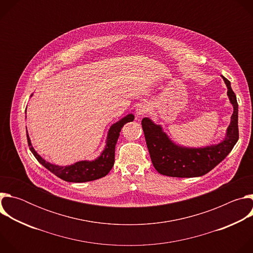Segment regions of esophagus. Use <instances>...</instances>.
I'll return each mask as SVG.
<instances>
[{"instance_id":"1","label":"esophagus","mask_w":253,"mask_h":253,"mask_svg":"<svg viewBox=\"0 0 253 253\" xmlns=\"http://www.w3.org/2000/svg\"><path fill=\"white\" fill-rule=\"evenodd\" d=\"M149 110V105L146 102H143L138 104L137 108H136V115L137 116H143L145 115Z\"/></svg>"}]
</instances>
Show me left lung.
Listing matches in <instances>:
<instances>
[{"mask_svg": "<svg viewBox=\"0 0 253 253\" xmlns=\"http://www.w3.org/2000/svg\"><path fill=\"white\" fill-rule=\"evenodd\" d=\"M227 95L233 105V114L225 139L217 145L205 148H185L173 144L159 125L149 118L142 119V128L154 168L162 175L171 177L202 176L218 165L232 150L239 138L238 104L230 82L223 77Z\"/></svg>", "mask_w": 253, "mask_h": 253, "instance_id": "left-lung-1", "label": "left lung"}]
</instances>
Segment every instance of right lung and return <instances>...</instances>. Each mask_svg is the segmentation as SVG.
Wrapping results in <instances>:
<instances>
[{
  "label": "right lung",
  "instance_id": "1",
  "mask_svg": "<svg viewBox=\"0 0 253 253\" xmlns=\"http://www.w3.org/2000/svg\"><path fill=\"white\" fill-rule=\"evenodd\" d=\"M133 120H134V115L129 114L111 126L107 137L106 148L104 149L100 157H98L94 161H80L69 166H58V165L51 164L46 160H44L37 152L35 151L27 132L28 145L30 150L36 157V159H37L49 171L54 173L59 178L65 180V181L76 182V183L93 181V180L106 176L112 169L115 161V146L120 135V131L126 123L131 122Z\"/></svg>",
  "mask_w": 253,
  "mask_h": 253
}]
</instances>
